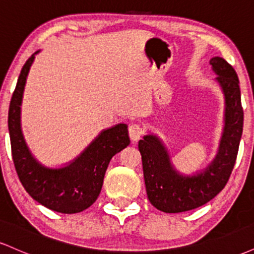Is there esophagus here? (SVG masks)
I'll return each mask as SVG.
<instances>
[{"instance_id":"34e87169","label":"esophagus","mask_w":254,"mask_h":254,"mask_svg":"<svg viewBox=\"0 0 254 254\" xmlns=\"http://www.w3.org/2000/svg\"><path fill=\"white\" fill-rule=\"evenodd\" d=\"M143 132H144L143 127H142L139 124H131L129 127V136L131 141L133 142L138 141L139 137L143 135Z\"/></svg>"}]
</instances>
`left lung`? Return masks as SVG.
<instances>
[{"mask_svg": "<svg viewBox=\"0 0 254 254\" xmlns=\"http://www.w3.org/2000/svg\"><path fill=\"white\" fill-rule=\"evenodd\" d=\"M224 94V129L214 161L203 172L183 176L172 165L159 137L147 135L138 142L145 190L149 202L164 212H183L202 206L220 193L234 168L244 127L239 78L234 68L221 57L210 60Z\"/></svg>", "mask_w": 254, "mask_h": 254, "instance_id": "left-lung-1", "label": "left lung"}]
</instances>
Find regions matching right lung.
<instances>
[{
	"label": "right lung",
	"instance_id": "right-lung-1",
	"mask_svg": "<svg viewBox=\"0 0 254 254\" xmlns=\"http://www.w3.org/2000/svg\"><path fill=\"white\" fill-rule=\"evenodd\" d=\"M38 52L22 66L10 100L8 129L11 156L20 182L34 200L54 211L75 214L86 210L97 200L111 159L130 144L127 125L117 124L101 131L76 159L64 167L49 168L38 162L26 144L20 123L26 78Z\"/></svg>",
	"mask_w": 254,
	"mask_h": 254
}]
</instances>
